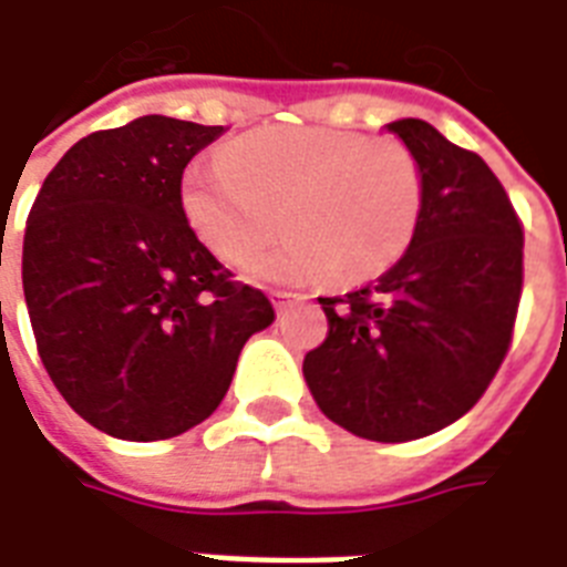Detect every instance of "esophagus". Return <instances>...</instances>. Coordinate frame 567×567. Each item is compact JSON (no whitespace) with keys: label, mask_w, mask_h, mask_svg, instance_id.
Wrapping results in <instances>:
<instances>
[{"label":"esophagus","mask_w":567,"mask_h":567,"mask_svg":"<svg viewBox=\"0 0 567 567\" xmlns=\"http://www.w3.org/2000/svg\"><path fill=\"white\" fill-rule=\"evenodd\" d=\"M270 297H272V306H276L279 312H285L288 306H295L297 300H303V297H300V295H291V291H272Z\"/></svg>","instance_id":"obj_1"}]
</instances>
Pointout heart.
I'll use <instances>...</instances> for the list:
<instances>
[{"instance_id": "heart-1", "label": "heart", "mask_w": 567, "mask_h": 567, "mask_svg": "<svg viewBox=\"0 0 567 567\" xmlns=\"http://www.w3.org/2000/svg\"><path fill=\"white\" fill-rule=\"evenodd\" d=\"M179 207L192 234L255 282H372L412 246L423 174L405 146L327 125H270L188 167Z\"/></svg>"}]
</instances>
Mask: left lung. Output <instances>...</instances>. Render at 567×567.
Returning a JSON list of instances; mask_svg holds the SVG:
<instances>
[{
	"label": "left lung",
	"mask_w": 567,
	"mask_h": 567,
	"mask_svg": "<svg viewBox=\"0 0 567 567\" xmlns=\"http://www.w3.org/2000/svg\"><path fill=\"white\" fill-rule=\"evenodd\" d=\"M384 128L421 165V225L379 282L318 297L330 330L303 379L330 421L393 444L460 421L498 372L523 288V228L481 155L423 120Z\"/></svg>",
	"instance_id": "8db88e82"
}]
</instances>
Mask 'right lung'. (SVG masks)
<instances>
[{
  "label": "right lung",
  "instance_id": "1",
  "mask_svg": "<svg viewBox=\"0 0 567 567\" xmlns=\"http://www.w3.org/2000/svg\"><path fill=\"white\" fill-rule=\"evenodd\" d=\"M221 125L137 116L62 155L23 237L38 354L83 421L125 442L186 433L219 409L270 300L192 234L183 171Z\"/></svg>",
  "mask_w": 567,
  "mask_h": 567
}]
</instances>
